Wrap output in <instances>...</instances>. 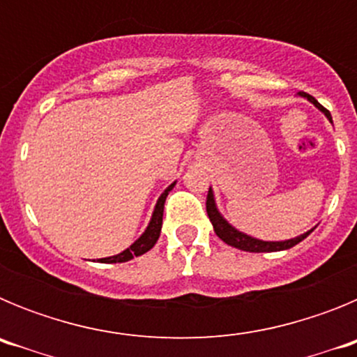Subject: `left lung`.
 Wrapping results in <instances>:
<instances>
[{
    "label": "left lung",
    "instance_id": "obj_1",
    "mask_svg": "<svg viewBox=\"0 0 357 357\" xmlns=\"http://www.w3.org/2000/svg\"><path fill=\"white\" fill-rule=\"evenodd\" d=\"M298 96L305 98L307 102L313 103V105L317 107L318 110H321V112L326 114V118L333 123V118H331L329 110L324 109V107H321L320 103H318L317 100L311 96V94L298 93ZM206 207H207V216H209L211 223H213L214 232H216L218 238L222 239L223 243H227V245H230V247L239 248V250H245V252H257V254H259V252L288 250V248L298 245L302 239H305L309 234H311V232H313V229H311V230H307V232H304V234L296 236V238H291V239H284V241H263V239L252 238V236L245 234V232H241V230H238L236 227H232L229 222H227L225 218L222 216V213L218 211L216 200H214V193L211 188H209V193H207Z\"/></svg>",
    "mask_w": 357,
    "mask_h": 357
}]
</instances>
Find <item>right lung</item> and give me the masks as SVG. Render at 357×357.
I'll list each match as a JSON object with an SVG mask.
<instances>
[{
	"label": "right lung",
	"mask_w": 357,
	"mask_h": 357,
	"mask_svg": "<svg viewBox=\"0 0 357 357\" xmlns=\"http://www.w3.org/2000/svg\"><path fill=\"white\" fill-rule=\"evenodd\" d=\"M175 184H176V182H173L172 185H168V188L164 189V193L160 195L159 200H157L155 209H153V214H151L150 223H148L146 230H144L143 234L135 239V241L132 243L127 250H123L121 254L110 255V257H103V259H100L102 263H127V261L134 259V257H137V255L146 254L150 248H153V245H155L157 239H159V236H160V229H162L164 202H166V197H168L169 191L175 188Z\"/></svg>",
	"instance_id": "1"
}]
</instances>
